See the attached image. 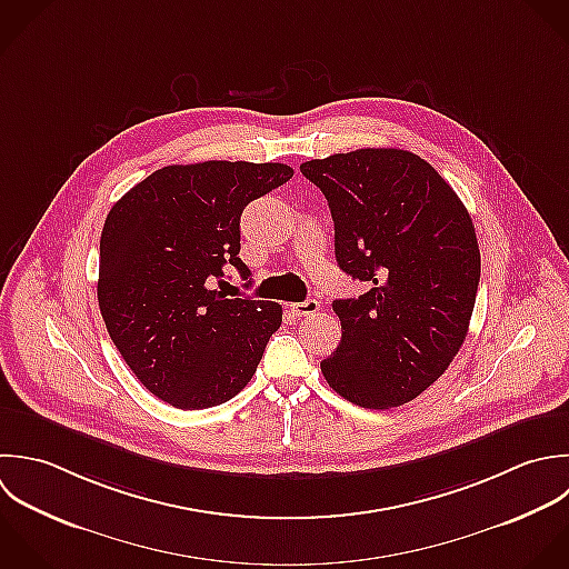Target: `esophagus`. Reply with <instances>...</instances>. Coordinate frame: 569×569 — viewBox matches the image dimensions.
<instances>
[{
    "label": "esophagus",
    "mask_w": 569,
    "mask_h": 569,
    "mask_svg": "<svg viewBox=\"0 0 569 569\" xmlns=\"http://www.w3.org/2000/svg\"><path fill=\"white\" fill-rule=\"evenodd\" d=\"M319 310H321V303L317 299H306L301 303H290V312L295 317H310V315H315Z\"/></svg>",
    "instance_id": "34e87169"
}]
</instances>
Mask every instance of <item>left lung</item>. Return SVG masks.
Listing matches in <instances>:
<instances>
[{"mask_svg":"<svg viewBox=\"0 0 569 569\" xmlns=\"http://www.w3.org/2000/svg\"><path fill=\"white\" fill-rule=\"evenodd\" d=\"M328 199L335 254L359 299H337L341 343L321 361L328 386L361 408L417 399L463 346L481 279L472 217L419 154L361 148L301 163Z\"/></svg>","mask_w":569,"mask_h":569,"instance_id":"obj_1","label":"left lung"}]
</instances>
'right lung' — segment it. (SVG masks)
Returning <instances> with one entry per match:
<instances>
[{"label": "right lung", "mask_w": 569, "mask_h": 569, "mask_svg": "<svg viewBox=\"0 0 569 569\" xmlns=\"http://www.w3.org/2000/svg\"><path fill=\"white\" fill-rule=\"evenodd\" d=\"M286 163L203 161L166 166L108 212L99 241L97 299L132 375L181 410L239 395L281 326V306L212 290L239 259L243 208L283 186Z\"/></svg>", "instance_id": "obj_1"}]
</instances>
